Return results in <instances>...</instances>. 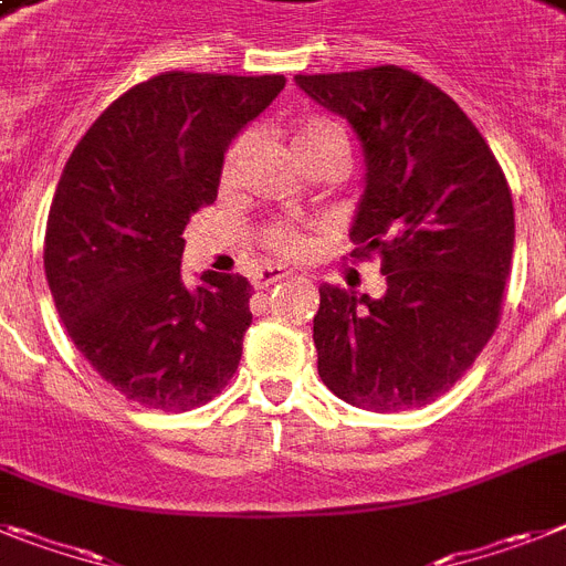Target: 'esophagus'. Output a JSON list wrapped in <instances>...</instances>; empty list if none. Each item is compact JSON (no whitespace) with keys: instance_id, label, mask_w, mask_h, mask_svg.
Masks as SVG:
<instances>
[{"instance_id":"esophagus-1","label":"esophagus","mask_w":566,"mask_h":566,"mask_svg":"<svg viewBox=\"0 0 566 566\" xmlns=\"http://www.w3.org/2000/svg\"><path fill=\"white\" fill-rule=\"evenodd\" d=\"M284 279H287V270L275 268V264H268V268H261L253 273V284L259 287V291H268L270 284L284 282Z\"/></svg>"}]
</instances>
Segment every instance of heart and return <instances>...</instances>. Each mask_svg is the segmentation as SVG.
<instances>
[{"label":"heart","instance_id":"b5f03b06","mask_svg":"<svg viewBox=\"0 0 566 566\" xmlns=\"http://www.w3.org/2000/svg\"><path fill=\"white\" fill-rule=\"evenodd\" d=\"M325 140H345V132H342L339 123L307 120V123H302V126L296 129V135H293V144H296V149H307V146L325 144ZM345 144H348V140H345ZM241 149H244V137H241V140H235V144L230 146V151H227V164H224L227 178H232V172H235V166H239V158H241ZM264 244H268L270 250L279 255H298V253H305L307 241L302 239L296 230H291V227L275 224L264 232Z\"/></svg>","mask_w":566,"mask_h":566}]
</instances>
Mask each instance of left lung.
Here are the masks:
<instances>
[{"label":"left lung","mask_w":566,"mask_h":566,"mask_svg":"<svg viewBox=\"0 0 566 566\" xmlns=\"http://www.w3.org/2000/svg\"><path fill=\"white\" fill-rule=\"evenodd\" d=\"M296 85L363 144L350 239L356 255H382L388 284L379 298L322 284V382L356 408L426 406L469 371L501 319L510 184L463 108L400 65L298 74Z\"/></svg>","instance_id":"8db88e82"}]
</instances>
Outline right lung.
I'll return each instance as SVG.
<instances>
[{"label":"right lung","mask_w":566,"mask_h":566,"mask_svg":"<svg viewBox=\"0 0 566 566\" xmlns=\"http://www.w3.org/2000/svg\"><path fill=\"white\" fill-rule=\"evenodd\" d=\"M282 74L166 71L117 97L71 151L45 230V275L71 342L126 400L187 411L239 368L244 275L184 284V230L218 198L230 144Z\"/></svg>","instance_id":"obj_1"}]
</instances>
